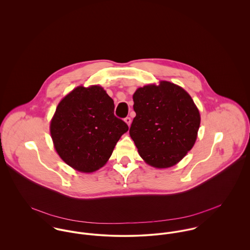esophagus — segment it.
Segmentation results:
<instances>
[{"label": "esophagus", "instance_id": "esophagus-1", "mask_svg": "<svg viewBox=\"0 0 250 250\" xmlns=\"http://www.w3.org/2000/svg\"><path fill=\"white\" fill-rule=\"evenodd\" d=\"M124 121L128 124V126H130V125H131V122H132V119H131V117L127 116V117H125V118H124Z\"/></svg>", "mask_w": 250, "mask_h": 250}]
</instances>
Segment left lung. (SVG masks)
Returning a JSON list of instances; mask_svg holds the SVG:
<instances>
[{
	"instance_id": "8db88e82",
	"label": "left lung",
	"mask_w": 250,
	"mask_h": 250,
	"mask_svg": "<svg viewBox=\"0 0 250 250\" xmlns=\"http://www.w3.org/2000/svg\"><path fill=\"white\" fill-rule=\"evenodd\" d=\"M136 116L130 136L150 166L170 167L196 141L200 114L191 97L178 85L162 81L140 87L133 96Z\"/></svg>"
}]
</instances>
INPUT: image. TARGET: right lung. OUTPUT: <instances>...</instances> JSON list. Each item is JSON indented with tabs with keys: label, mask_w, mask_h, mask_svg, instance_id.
Here are the masks:
<instances>
[{
	"label": "right lung",
	"mask_w": 250,
	"mask_h": 250,
	"mask_svg": "<svg viewBox=\"0 0 250 250\" xmlns=\"http://www.w3.org/2000/svg\"><path fill=\"white\" fill-rule=\"evenodd\" d=\"M128 129L114 115L113 100L98 85L72 90L58 105L50 126L60 157L82 172L102 167Z\"/></svg>",
	"instance_id": "add662e5"
}]
</instances>
